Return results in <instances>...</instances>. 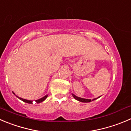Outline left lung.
Wrapping results in <instances>:
<instances>
[{
	"mask_svg": "<svg viewBox=\"0 0 131 131\" xmlns=\"http://www.w3.org/2000/svg\"><path fill=\"white\" fill-rule=\"evenodd\" d=\"M72 95H73V96L74 97V98H75L78 101H80V102H85V103H88V102H91V101H93L94 100H96V98H94V99L93 100H90V99H85V98H80V97H78L77 96H75L74 94H72ZM100 97H98V98H100Z\"/></svg>",
	"mask_w": 131,
	"mask_h": 131,
	"instance_id": "obj_1",
	"label": "left lung"
}]
</instances>
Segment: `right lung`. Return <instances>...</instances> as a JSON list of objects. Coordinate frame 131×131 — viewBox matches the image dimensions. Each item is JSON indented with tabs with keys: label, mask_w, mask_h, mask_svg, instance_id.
<instances>
[{
	"label": "right lung",
	"mask_w": 131,
	"mask_h": 131,
	"mask_svg": "<svg viewBox=\"0 0 131 131\" xmlns=\"http://www.w3.org/2000/svg\"><path fill=\"white\" fill-rule=\"evenodd\" d=\"M13 93L15 94V95L17 97V98H18L20 100H22V101H23V102H26V103H27V104H33V101H32V100H28L23 99V98H20V97H18V96L16 95V94H15V93H13ZM48 94H47V95H46V96H45L42 97V98H40V99L37 100H35L36 103H37V104H38V103H40V102H43V101H44L45 100H46V98H47V97H48Z\"/></svg>",
	"instance_id": "1"
}]
</instances>
